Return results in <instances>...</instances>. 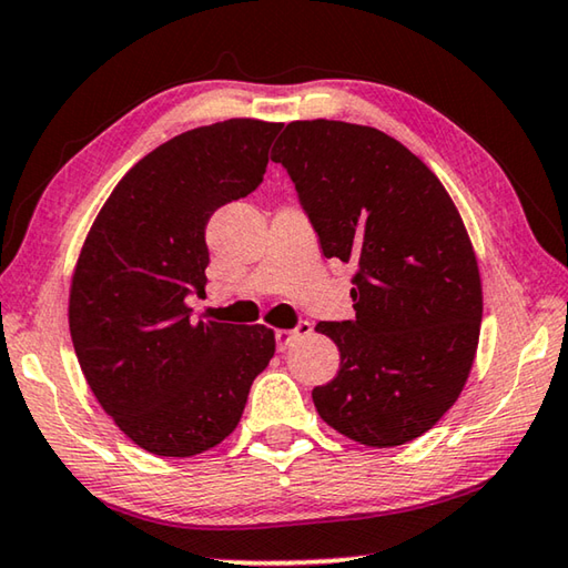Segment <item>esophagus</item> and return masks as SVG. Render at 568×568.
Wrapping results in <instances>:
<instances>
[{"label":"esophagus","mask_w":568,"mask_h":568,"mask_svg":"<svg viewBox=\"0 0 568 568\" xmlns=\"http://www.w3.org/2000/svg\"><path fill=\"white\" fill-rule=\"evenodd\" d=\"M307 333H313V325H311V321H301L295 325L293 331H275V343H277V351H287L293 345V341L295 338H301V335H307Z\"/></svg>","instance_id":"1"}]
</instances>
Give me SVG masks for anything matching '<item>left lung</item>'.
I'll return each mask as SVG.
<instances>
[{"mask_svg":"<svg viewBox=\"0 0 568 568\" xmlns=\"http://www.w3.org/2000/svg\"><path fill=\"white\" fill-rule=\"evenodd\" d=\"M325 257L353 261L355 321L318 323L341 371L313 388L318 416L363 446L434 428L476 358L484 293L454 200L398 140L365 124L295 120L273 148Z\"/></svg>","mask_w":568,"mask_h":568,"instance_id":"obj_1","label":"left lung"}]
</instances>
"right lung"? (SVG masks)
Wrapping results in <instances>:
<instances>
[{"label":"right lung","instance_id":"1","mask_svg":"<svg viewBox=\"0 0 568 568\" xmlns=\"http://www.w3.org/2000/svg\"><path fill=\"white\" fill-rule=\"evenodd\" d=\"M283 122L233 118L142 158L94 217L70 285V333L94 398L132 444L187 458L243 416L275 353L265 325L190 321L205 291V225L263 182Z\"/></svg>","mask_w":568,"mask_h":568}]
</instances>
